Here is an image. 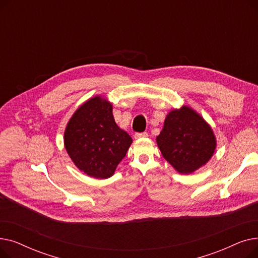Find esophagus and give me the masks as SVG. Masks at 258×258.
Returning <instances> with one entry per match:
<instances>
[{
	"mask_svg": "<svg viewBox=\"0 0 258 258\" xmlns=\"http://www.w3.org/2000/svg\"><path fill=\"white\" fill-rule=\"evenodd\" d=\"M148 136L147 133H137L135 134V139H140V138H146Z\"/></svg>",
	"mask_w": 258,
	"mask_h": 258,
	"instance_id": "obj_1",
	"label": "esophagus"
}]
</instances>
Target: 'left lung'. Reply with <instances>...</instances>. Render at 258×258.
I'll list each match as a JSON object with an SVG mask.
<instances>
[{
	"instance_id": "1",
	"label": "left lung",
	"mask_w": 258,
	"mask_h": 258,
	"mask_svg": "<svg viewBox=\"0 0 258 258\" xmlns=\"http://www.w3.org/2000/svg\"><path fill=\"white\" fill-rule=\"evenodd\" d=\"M162 156L181 174H190L208 163L216 150L212 127L189 105L173 108L156 138Z\"/></svg>"
}]
</instances>
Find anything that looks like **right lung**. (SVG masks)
Listing matches in <instances>:
<instances>
[{
    "instance_id": "obj_1",
    "label": "right lung",
    "mask_w": 258,
    "mask_h": 258,
    "mask_svg": "<svg viewBox=\"0 0 258 258\" xmlns=\"http://www.w3.org/2000/svg\"><path fill=\"white\" fill-rule=\"evenodd\" d=\"M132 142L116 124L112 102L101 95L81 104L63 133L64 148L74 165L95 179L111 178Z\"/></svg>"
}]
</instances>
